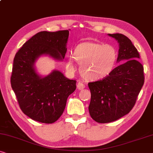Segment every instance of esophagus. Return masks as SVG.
<instances>
[{
	"label": "esophagus",
	"mask_w": 153,
	"mask_h": 153,
	"mask_svg": "<svg viewBox=\"0 0 153 153\" xmlns=\"http://www.w3.org/2000/svg\"><path fill=\"white\" fill-rule=\"evenodd\" d=\"M85 87V85H84V84H83L82 82H78V83L77 84V89H78L79 90L83 89Z\"/></svg>",
	"instance_id": "1"
}]
</instances>
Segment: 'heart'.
<instances>
[{
  "label": "heart",
  "mask_w": 153,
  "mask_h": 153,
  "mask_svg": "<svg viewBox=\"0 0 153 153\" xmlns=\"http://www.w3.org/2000/svg\"><path fill=\"white\" fill-rule=\"evenodd\" d=\"M118 51L112 45L86 42L77 45L74 56L68 55L66 68L69 74L76 71V61L80 65L81 76L88 80H99L108 76L117 64Z\"/></svg>",
  "instance_id": "1"
}]
</instances>
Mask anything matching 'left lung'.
<instances>
[{
  "label": "left lung",
  "instance_id": "obj_1",
  "mask_svg": "<svg viewBox=\"0 0 153 153\" xmlns=\"http://www.w3.org/2000/svg\"><path fill=\"white\" fill-rule=\"evenodd\" d=\"M119 44L117 62H124L102 79L88 84L91 91L89 111L100 123L115 121L128 114L136 102L144 83L143 66L130 39L122 34H108Z\"/></svg>",
  "mask_w": 153,
  "mask_h": 153
}]
</instances>
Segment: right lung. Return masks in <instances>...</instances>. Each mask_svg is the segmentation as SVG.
<instances>
[{"mask_svg": "<svg viewBox=\"0 0 153 153\" xmlns=\"http://www.w3.org/2000/svg\"><path fill=\"white\" fill-rule=\"evenodd\" d=\"M69 31L40 32L27 41L16 53L11 85L20 108L25 115L43 123H53L61 117L66 100L76 89V81L59 71L43 77L35 62L42 55L62 61L67 51Z\"/></svg>", "mask_w": 153, "mask_h": 153, "instance_id": "add662e5", "label": "right lung"}]
</instances>
